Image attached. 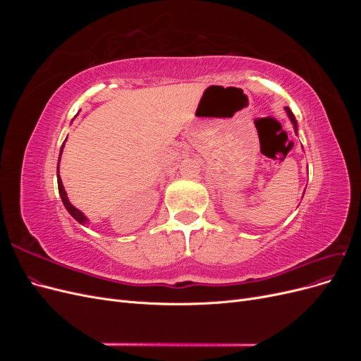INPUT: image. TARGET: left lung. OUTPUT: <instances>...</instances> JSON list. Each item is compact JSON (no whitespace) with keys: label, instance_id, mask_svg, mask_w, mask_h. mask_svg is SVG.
Listing matches in <instances>:
<instances>
[{"label":"left lung","instance_id":"obj_1","mask_svg":"<svg viewBox=\"0 0 361 361\" xmlns=\"http://www.w3.org/2000/svg\"><path fill=\"white\" fill-rule=\"evenodd\" d=\"M286 110V113H288V116H289V118H290V122H292V125H293V129H295V134H297V130H298V125H297V120H295V116L292 114V111L289 110V108H285Z\"/></svg>","mask_w":361,"mask_h":361}]
</instances>
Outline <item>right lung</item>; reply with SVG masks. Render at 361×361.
I'll use <instances>...</instances> for the list:
<instances>
[{
  "label": "right lung",
  "mask_w": 361,
  "mask_h": 361,
  "mask_svg": "<svg viewBox=\"0 0 361 361\" xmlns=\"http://www.w3.org/2000/svg\"><path fill=\"white\" fill-rule=\"evenodd\" d=\"M68 140V138H66ZM64 140V141H66ZM63 147H64V143H63V146H61V149H60V157H61V152H63ZM60 161V159H59ZM60 164V162H59ZM57 182H59V192H60V197H61V202H63V204H64V207H66L68 209V212L75 218L76 221H78L80 224H85V223H89V220H87V216L80 211V209H76V207L69 202V199H68V194H66V191H64V187H63V182H61V178H60V174H59V167H57Z\"/></svg>",
  "instance_id": "1"
}]
</instances>
